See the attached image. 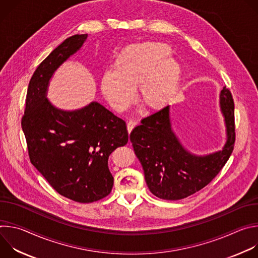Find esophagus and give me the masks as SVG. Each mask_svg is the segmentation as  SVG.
Returning <instances> with one entry per match:
<instances>
[{"instance_id":"esophagus-1","label":"esophagus","mask_w":258,"mask_h":258,"mask_svg":"<svg viewBox=\"0 0 258 258\" xmlns=\"http://www.w3.org/2000/svg\"><path fill=\"white\" fill-rule=\"evenodd\" d=\"M137 125V121H134V120H130L126 124V127H127V132L131 133L133 131V128Z\"/></svg>"}]
</instances>
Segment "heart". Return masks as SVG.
<instances>
[{"label": "heart", "mask_w": 258, "mask_h": 258, "mask_svg": "<svg viewBox=\"0 0 258 258\" xmlns=\"http://www.w3.org/2000/svg\"><path fill=\"white\" fill-rule=\"evenodd\" d=\"M170 54L167 45L155 42L125 47L117 55L113 70H106L101 77L103 96L116 111L122 112L134 103V87L139 85L144 108H163L176 94L181 79L180 65Z\"/></svg>", "instance_id": "1"}]
</instances>
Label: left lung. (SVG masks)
<instances>
[{"mask_svg": "<svg viewBox=\"0 0 258 258\" xmlns=\"http://www.w3.org/2000/svg\"><path fill=\"white\" fill-rule=\"evenodd\" d=\"M219 103L228 139L222 151L206 156L192 155L180 145L171 130L169 106L143 118L133 130L130 140L153 195L165 200L186 198L207 186L225 166L236 140L235 105L226 87L220 92Z\"/></svg>", "mask_w": 258, "mask_h": 258, "instance_id": "1", "label": "left lung"}]
</instances>
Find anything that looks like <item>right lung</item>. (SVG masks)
<instances>
[{
	"label": "right lung",
	"instance_id": "right-lung-1",
	"mask_svg": "<svg viewBox=\"0 0 258 258\" xmlns=\"http://www.w3.org/2000/svg\"><path fill=\"white\" fill-rule=\"evenodd\" d=\"M88 34L66 39L38 66L30 79L21 126L30 162L60 195L80 203L108 196L113 176L108 157L124 146V120L97 102L63 111L46 98L54 71L84 44Z\"/></svg>",
	"mask_w": 258,
	"mask_h": 258
}]
</instances>
